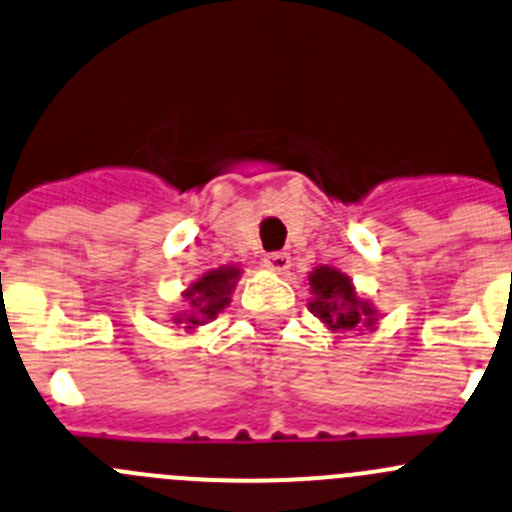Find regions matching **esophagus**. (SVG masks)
<instances>
[{
    "label": "esophagus",
    "instance_id": "obj_1",
    "mask_svg": "<svg viewBox=\"0 0 512 512\" xmlns=\"http://www.w3.org/2000/svg\"><path fill=\"white\" fill-rule=\"evenodd\" d=\"M265 265L275 272H287L290 270V255L287 252H270V255H265Z\"/></svg>",
    "mask_w": 512,
    "mask_h": 512
}]
</instances>
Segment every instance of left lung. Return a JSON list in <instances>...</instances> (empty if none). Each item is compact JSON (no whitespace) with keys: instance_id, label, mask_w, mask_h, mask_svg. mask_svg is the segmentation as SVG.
I'll use <instances>...</instances> for the list:
<instances>
[{"instance_id":"8db88e82","label":"left lung","mask_w":512,"mask_h":512,"mask_svg":"<svg viewBox=\"0 0 512 512\" xmlns=\"http://www.w3.org/2000/svg\"><path fill=\"white\" fill-rule=\"evenodd\" d=\"M310 290L315 300L310 310L325 322L330 330H357L360 325L375 322V310L355 295L350 277L335 267H317L310 277Z\"/></svg>"}]
</instances>
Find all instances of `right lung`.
<instances>
[{"label":"right lung","instance_id":"add662e5","mask_svg":"<svg viewBox=\"0 0 512 512\" xmlns=\"http://www.w3.org/2000/svg\"><path fill=\"white\" fill-rule=\"evenodd\" d=\"M237 277H240L237 267H220V270H210L205 277H200L187 290V302H190V315L185 317L187 325H202L205 320H215L217 312L230 302V292ZM177 322H182V317H177Z\"/></svg>","mask_w":512,"mask_h":512}]
</instances>
